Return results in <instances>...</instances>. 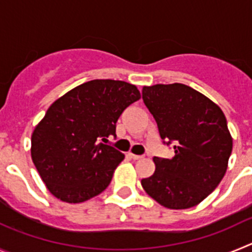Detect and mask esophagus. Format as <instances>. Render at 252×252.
Returning a JSON list of instances; mask_svg holds the SVG:
<instances>
[{
  "label": "esophagus",
  "mask_w": 252,
  "mask_h": 252,
  "mask_svg": "<svg viewBox=\"0 0 252 252\" xmlns=\"http://www.w3.org/2000/svg\"><path fill=\"white\" fill-rule=\"evenodd\" d=\"M128 157L131 158V159L132 160H139V159H142V157L141 155H135V154H128Z\"/></svg>",
  "instance_id": "esophagus-1"
}]
</instances>
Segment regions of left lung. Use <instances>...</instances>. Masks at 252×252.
Instances as JSON below:
<instances>
[{
	"label": "left lung",
	"mask_w": 252,
	"mask_h": 252,
	"mask_svg": "<svg viewBox=\"0 0 252 252\" xmlns=\"http://www.w3.org/2000/svg\"><path fill=\"white\" fill-rule=\"evenodd\" d=\"M142 99L162 142L174 145L170 159L154 157L155 171L141 180L142 188L166 208L197 206L217 188L227 170L232 137L223 112L182 83L144 87Z\"/></svg>",
	"instance_id": "8db88e82"
}]
</instances>
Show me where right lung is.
Returning a JSON list of instances; mask_svg holds the SVG:
<instances>
[{
	"instance_id": "add662e5",
	"label": "right lung",
	"mask_w": 252,
	"mask_h": 252,
	"mask_svg": "<svg viewBox=\"0 0 252 252\" xmlns=\"http://www.w3.org/2000/svg\"><path fill=\"white\" fill-rule=\"evenodd\" d=\"M140 98L133 84L94 79L49 107L31 136V158L51 194L81 203L103 192L125 158L103 142L116 136L121 113Z\"/></svg>"
}]
</instances>
